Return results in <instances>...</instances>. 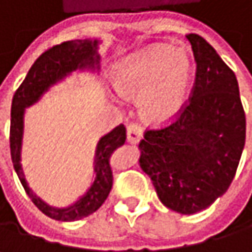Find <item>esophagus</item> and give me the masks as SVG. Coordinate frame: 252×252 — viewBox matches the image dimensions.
Instances as JSON below:
<instances>
[{
    "mask_svg": "<svg viewBox=\"0 0 252 252\" xmlns=\"http://www.w3.org/2000/svg\"><path fill=\"white\" fill-rule=\"evenodd\" d=\"M143 138V129L138 124H131L126 128V141L129 144H137Z\"/></svg>",
    "mask_w": 252,
    "mask_h": 252,
    "instance_id": "esophagus-1",
    "label": "esophagus"
}]
</instances>
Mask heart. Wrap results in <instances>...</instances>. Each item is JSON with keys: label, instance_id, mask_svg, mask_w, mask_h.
Returning <instances> with one entry per match:
<instances>
[{"label": "heart", "instance_id": "b5f03b06", "mask_svg": "<svg viewBox=\"0 0 252 252\" xmlns=\"http://www.w3.org/2000/svg\"><path fill=\"white\" fill-rule=\"evenodd\" d=\"M191 76L192 63L187 51L152 45L117 65L114 84L121 96L137 97V109L144 123L163 126L184 109Z\"/></svg>", "mask_w": 252, "mask_h": 252}]
</instances>
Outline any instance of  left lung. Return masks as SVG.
<instances>
[{
  "label": "left lung",
  "instance_id": "8db88e82",
  "mask_svg": "<svg viewBox=\"0 0 252 252\" xmlns=\"http://www.w3.org/2000/svg\"><path fill=\"white\" fill-rule=\"evenodd\" d=\"M187 39L197 64L192 96L171 126L146 131L138 163L168 209L194 215L229 188L245 146V114L233 71L201 36Z\"/></svg>",
  "mask_w": 252,
  "mask_h": 252
}]
</instances>
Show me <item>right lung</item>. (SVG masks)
<instances>
[{
    "label": "right lung",
    "mask_w": 252,
    "mask_h": 252,
    "mask_svg": "<svg viewBox=\"0 0 252 252\" xmlns=\"http://www.w3.org/2000/svg\"><path fill=\"white\" fill-rule=\"evenodd\" d=\"M99 43L97 39H76L63 42L43 52L32 65L27 76L14 93L11 103V128L10 149L14 171L23 188L34 206L48 218L61 222H74L94 213L106 200L112 188V153L126 143V126H118L96 144L93 160V181L83 195L67 207H54L37 197L29 187L22 165L23 135H25L26 109L40 100V97L57 83L71 76L74 71H87L96 74L99 71Z\"/></svg>",
    "instance_id": "1"
}]
</instances>
